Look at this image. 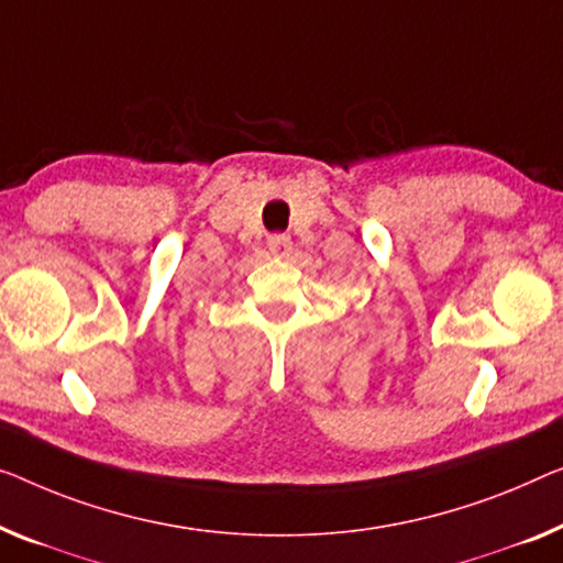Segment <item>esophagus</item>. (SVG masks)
Segmentation results:
<instances>
[{
	"label": "esophagus",
	"instance_id": "esophagus-1",
	"mask_svg": "<svg viewBox=\"0 0 563 563\" xmlns=\"http://www.w3.org/2000/svg\"><path fill=\"white\" fill-rule=\"evenodd\" d=\"M267 250H271L273 255L285 257V255H290L292 242L288 234H271V238H267Z\"/></svg>",
	"mask_w": 563,
	"mask_h": 563
}]
</instances>
